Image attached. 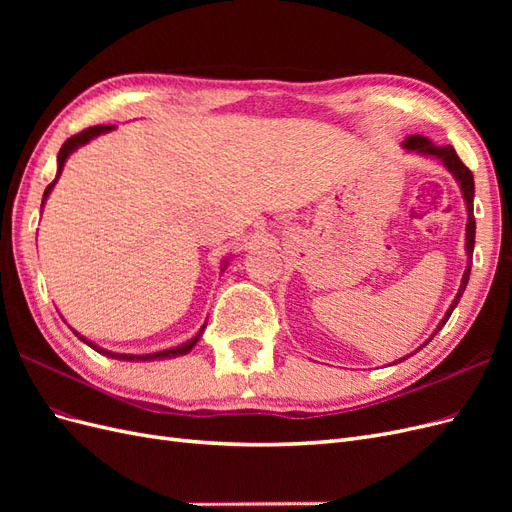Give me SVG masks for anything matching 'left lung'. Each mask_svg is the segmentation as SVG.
<instances>
[{
	"label": "left lung",
	"mask_w": 512,
	"mask_h": 512,
	"mask_svg": "<svg viewBox=\"0 0 512 512\" xmlns=\"http://www.w3.org/2000/svg\"><path fill=\"white\" fill-rule=\"evenodd\" d=\"M404 149H406L408 153H416V156H421V158H433V160L442 162V166L448 170V173H451V175L455 177V181H457V185H459V190H461V196H463V203H466V211H468V222H466V256H468V265H466V271H463L461 286H459V290H457V294H455L453 303L448 305L446 314H444L442 320L438 322L436 331H433V333L429 335L427 342H423L421 346H418V348L414 350V352H418L421 348H425L433 337H436V333L444 327V324L448 322V318H451L453 309L457 307V303H459V299H461V294H463V290H466L468 280H470L472 254H474V237H476V220H474V177H472V173H470V168L457 158V153H455L453 145H438V143H433L431 138H427V136H423V134H412V136H408L406 141H404ZM414 352H410V354H406V356H401V359L395 361V363H401V361L410 359V356H412ZM395 363H393V365H395Z\"/></svg>",
	"instance_id": "left-lung-1"
}]
</instances>
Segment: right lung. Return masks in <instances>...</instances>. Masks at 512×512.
Returning a JSON list of instances; mask_svg holds the SVG:
<instances>
[{"mask_svg": "<svg viewBox=\"0 0 512 512\" xmlns=\"http://www.w3.org/2000/svg\"><path fill=\"white\" fill-rule=\"evenodd\" d=\"M115 130V126H94V128H87L85 132H81V134H76V136H72V138H68V141L64 143V147L59 149V153H57V175H55V179L46 185V190H44V196H42V209H44V203H46V198L51 196V192H53V188H55V183H57V179L61 177V170H64V166H66V162H68V158L72 156V153L79 149V147H85L89 141H94V138H98L100 134H108V132H113ZM228 262H230V258H226V260H222V267H220V271H224L226 267H228ZM207 324V322H205ZM205 324L203 327H200V331L192 337V339H188V342H183V344H179V346H175V348H168V350H160V352H151V354H126V352H113V350H106V348H102V346H98V344H94L91 342V339H87L85 335H81L79 331H74L72 327V333L81 339V342H85L89 348H94L96 352H100V354H104V356H108V359H117V361H132V363H149V361H164V359H177V356H183V354H188L196 344H198V339L203 337V333H205Z\"/></svg>", "mask_w": 512, "mask_h": 512, "instance_id": "add662e5", "label": "right lung"}]
</instances>
